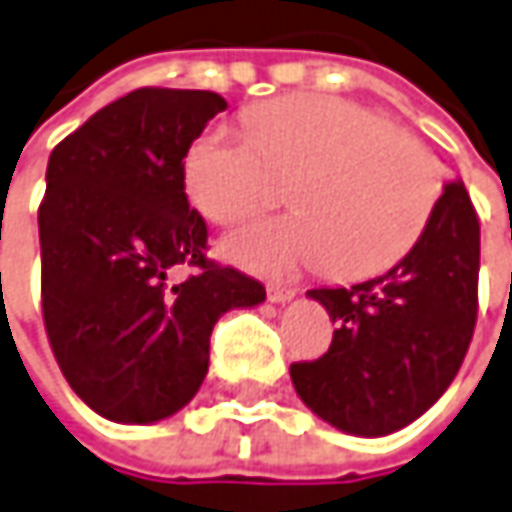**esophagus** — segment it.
<instances>
[{"mask_svg": "<svg viewBox=\"0 0 512 512\" xmlns=\"http://www.w3.org/2000/svg\"><path fill=\"white\" fill-rule=\"evenodd\" d=\"M297 297V291L294 288H285V285H269V300L277 302V305H285V302H291Z\"/></svg>", "mask_w": 512, "mask_h": 512, "instance_id": "obj_1", "label": "esophagus"}]
</instances>
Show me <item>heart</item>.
<instances>
[{
  "instance_id": "1",
  "label": "heart",
  "mask_w": 512,
  "mask_h": 512,
  "mask_svg": "<svg viewBox=\"0 0 512 512\" xmlns=\"http://www.w3.org/2000/svg\"><path fill=\"white\" fill-rule=\"evenodd\" d=\"M246 131L215 125L187 154V190L218 224H235L274 196V173L291 176L297 212L235 229L224 255L243 269L283 277L327 266L358 280L401 260L440 193L431 154L353 100L294 95L257 106Z\"/></svg>"
}]
</instances>
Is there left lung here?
<instances>
[{
  "instance_id": "1",
  "label": "left lung",
  "mask_w": 512,
  "mask_h": 512,
  "mask_svg": "<svg viewBox=\"0 0 512 512\" xmlns=\"http://www.w3.org/2000/svg\"><path fill=\"white\" fill-rule=\"evenodd\" d=\"M479 221L462 179L443 184L426 227L384 274L311 288L336 322L330 350L291 364L302 403L333 429L387 437L454 381L476 325Z\"/></svg>"
}]
</instances>
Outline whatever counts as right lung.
Wrapping results in <instances>:
<instances>
[{
    "mask_svg": "<svg viewBox=\"0 0 512 512\" xmlns=\"http://www.w3.org/2000/svg\"><path fill=\"white\" fill-rule=\"evenodd\" d=\"M227 100L137 89L50 154L38 207L41 305L58 367L97 415L148 426L193 401L210 333L266 288L204 257L207 224L184 193V156ZM202 269L182 284L172 269Z\"/></svg>",
    "mask_w": 512,
    "mask_h": 512,
    "instance_id": "obj_1",
    "label": "right lung"
}]
</instances>
